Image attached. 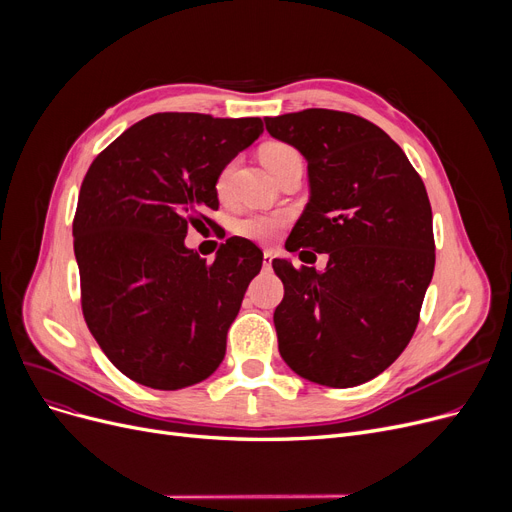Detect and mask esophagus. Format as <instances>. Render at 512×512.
<instances>
[{
  "label": "esophagus",
  "instance_id": "34e87169",
  "mask_svg": "<svg viewBox=\"0 0 512 512\" xmlns=\"http://www.w3.org/2000/svg\"><path fill=\"white\" fill-rule=\"evenodd\" d=\"M272 259H274V251H272V249H265V251H263V265L270 267V265H272Z\"/></svg>",
  "mask_w": 512,
  "mask_h": 512
}]
</instances>
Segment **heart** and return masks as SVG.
<instances>
[{
  "instance_id": "heart-1",
  "label": "heart",
  "mask_w": 512,
  "mask_h": 512,
  "mask_svg": "<svg viewBox=\"0 0 512 512\" xmlns=\"http://www.w3.org/2000/svg\"><path fill=\"white\" fill-rule=\"evenodd\" d=\"M292 155H299V153L284 143H270V145H265L261 151V159L267 166V170H272L276 164H280L282 159L292 157ZM230 176H232V166H226L220 172L218 182H215V188H218L220 195H224L228 191ZM284 224H286V218L282 213H251V215H245V218L236 220L234 230H236V234L245 236V238L257 240V242H267L282 230Z\"/></svg>"
}]
</instances>
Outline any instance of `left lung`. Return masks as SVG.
Returning a JSON list of instances; mask_svg holds the SVG:
<instances>
[{
    "label": "left lung",
    "mask_w": 512,
    "mask_h": 512,
    "mask_svg": "<svg viewBox=\"0 0 512 512\" xmlns=\"http://www.w3.org/2000/svg\"><path fill=\"white\" fill-rule=\"evenodd\" d=\"M265 128L307 159L311 197L290 251L330 255L326 272L272 261L284 284L274 313L280 355L309 382L365 384L407 348L434 276L425 184L405 151L361 116L313 107L265 118Z\"/></svg>",
    "instance_id": "1"
}]
</instances>
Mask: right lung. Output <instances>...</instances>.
<instances>
[{"label": "right lung", "mask_w": 512, "mask_h": 512, "mask_svg": "<svg viewBox=\"0 0 512 512\" xmlns=\"http://www.w3.org/2000/svg\"><path fill=\"white\" fill-rule=\"evenodd\" d=\"M261 132V118L153 114L105 147L80 186L72 234L83 315L105 357L137 384L193 386L226 355L263 253L228 238L207 263L184 236L218 209L220 172Z\"/></svg>", "instance_id": "right-lung-1"}]
</instances>
